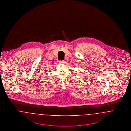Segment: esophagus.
<instances>
[{
    "instance_id": "obj_1",
    "label": "esophagus",
    "mask_w": 131,
    "mask_h": 131,
    "mask_svg": "<svg viewBox=\"0 0 131 131\" xmlns=\"http://www.w3.org/2000/svg\"><path fill=\"white\" fill-rule=\"evenodd\" d=\"M60 62L61 63H64V60H61V61H60Z\"/></svg>"
}]
</instances>
